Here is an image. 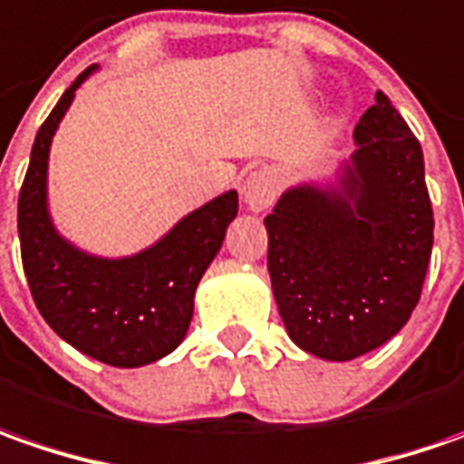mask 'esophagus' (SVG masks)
Segmentation results:
<instances>
[{
	"label": "esophagus",
	"instance_id": "1",
	"mask_svg": "<svg viewBox=\"0 0 464 464\" xmlns=\"http://www.w3.org/2000/svg\"><path fill=\"white\" fill-rule=\"evenodd\" d=\"M277 198V179L272 171H254L244 184V200L251 210H264Z\"/></svg>",
	"mask_w": 464,
	"mask_h": 464
}]
</instances>
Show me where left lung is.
<instances>
[{
  "label": "left lung",
  "mask_w": 464,
  "mask_h": 464,
  "mask_svg": "<svg viewBox=\"0 0 464 464\" xmlns=\"http://www.w3.org/2000/svg\"><path fill=\"white\" fill-rule=\"evenodd\" d=\"M354 138L343 195L290 189L264 218L266 269L290 339L336 362L406 326L434 244L421 143L382 92Z\"/></svg>",
  "instance_id": "8db88e82"
}]
</instances>
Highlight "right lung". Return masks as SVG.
<instances>
[{"label": "right lung", "instance_id": "obj_1", "mask_svg": "<svg viewBox=\"0 0 464 464\" xmlns=\"http://www.w3.org/2000/svg\"><path fill=\"white\" fill-rule=\"evenodd\" d=\"M92 69L76 76L35 136L17 200L20 251L33 300L61 339L104 364L140 367L182 343L198 282L238 213V195L208 202L130 259H97L69 246L48 220L45 169L51 138Z\"/></svg>", "mask_w": 464, "mask_h": 464}]
</instances>
